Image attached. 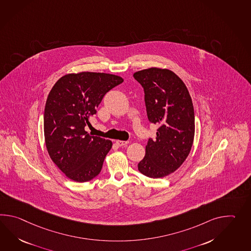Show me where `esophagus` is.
Returning <instances> with one entry per match:
<instances>
[{
    "label": "esophagus",
    "mask_w": 251,
    "mask_h": 251,
    "mask_svg": "<svg viewBox=\"0 0 251 251\" xmlns=\"http://www.w3.org/2000/svg\"><path fill=\"white\" fill-rule=\"evenodd\" d=\"M128 141H123V140H116V144L120 147H123V146H126L128 144Z\"/></svg>",
    "instance_id": "34e87169"
}]
</instances>
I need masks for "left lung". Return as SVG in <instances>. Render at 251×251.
<instances>
[{
  "mask_svg": "<svg viewBox=\"0 0 251 251\" xmlns=\"http://www.w3.org/2000/svg\"><path fill=\"white\" fill-rule=\"evenodd\" d=\"M133 76L144 89L150 123L159 126L138 168L146 176L160 178L175 172L189 155L195 137L193 101L184 82L171 70L151 67Z\"/></svg>",
  "mask_w": 251,
  "mask_h": 251,
  "instance_id": "8db88e82",
  "label": "left lung"
}]
</instances>
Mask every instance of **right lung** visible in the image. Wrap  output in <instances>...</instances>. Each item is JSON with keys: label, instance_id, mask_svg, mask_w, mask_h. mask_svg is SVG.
Returning <instances> with one entry per match:
<instances>
[{"label": "right lung", "instance_id": "right-lung-1", "mask_svg": "<svg viewBox=\"0 0 251 251\" xmlns=\"http://www.w3.org/2000/svg\"><path fill=\"white\" fill-rule=\"evenodd\" d=\"M123 82L105 73L68 74L50 92L44 112L46 147L52 161L73 181L88 182L100 174L112 142L90 135L84 127L106 93Z\"/></svg>", "mask_w": 251, "mask_h": 251}]
</instances>
